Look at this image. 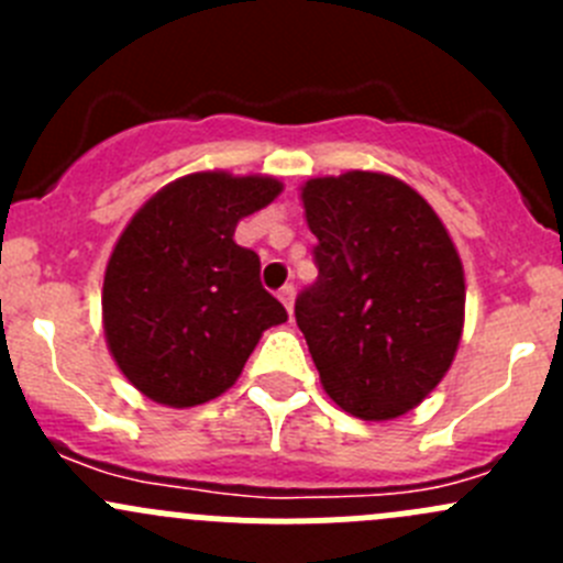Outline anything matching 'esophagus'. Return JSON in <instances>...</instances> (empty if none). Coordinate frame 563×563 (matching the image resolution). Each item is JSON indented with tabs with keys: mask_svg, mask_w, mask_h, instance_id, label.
I'll list each match as a JSON object with an SVG mask.
<instances>
[{
	"mask_svg": "<svg viewBox=\"0 0 563 563\" xmlns=\"http://www.w3.org/2000/svg\"><path fill=\"white\" fill-rule=\"evenodd\" d=\"M294 297H297V288L291 286V283H288V286H283L280 291H277V299H280L283 305H286V310H288V316L294 313Z\"/></svg>",
	"mask_w": 563,
	"mask_h": 563,
	"instance_id": "esophagus-1",
	"label": "esophagus"
}]
</instances>
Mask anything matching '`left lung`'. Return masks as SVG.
Here are the masks:
<instances>
[{"label":"left lung","instance_id":"obj_1","mask_svg":"<svg viewBox=\"0 0 563 563\" xmlns=\"http://www.w3.org/2000/svg\"><path fill=\"white\" fill-rule=\"evenodd\" d=\"M318 280L297 297L327 395L382 422L450 371L463 334V264L439 214L406 181L345 172L302 187Z\"/></svg>","mask_w":563,"mask_h":563}]
</instances>
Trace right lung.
I'll return each instance as SVG.
<instances>
[{"mask_svg": "<svg viewBox=\"0 0 563 563\" xmlns=\"http://www.w3.org/2000/svg\"><path fill=\"white\" fill-rule=\"evenodd\" d=\"M272 176L201 172L157 190L106 266L103 329L113 362L150 400L190 408L234 387L261 332L288 321L261 286L236 223L280 196Z\"/></svg>", "mask_w": 563, "mask_h": 563, "instance_id": "1", "label": "right lung"}]
</instances>
